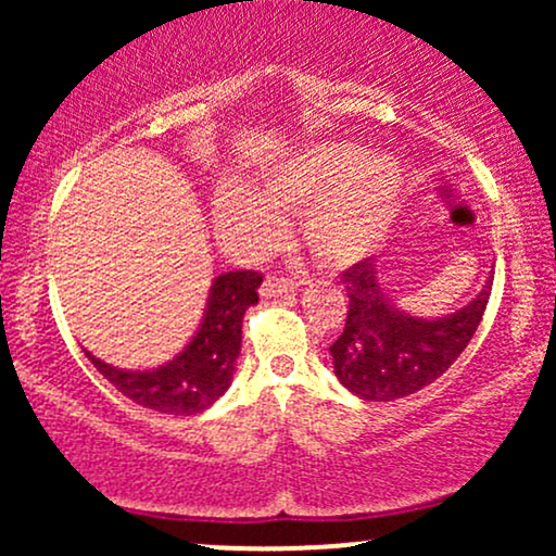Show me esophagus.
Here are the masks:
<instances>
[{"label": "esophagus", "instance_id": "1", "mask_svg": "<svg viewBox=\"0 0 556 556\" xmlns=\"http://www.w3.org/2000/svg\"><path fill=\"white\" fill-rule=\"evenodd\" d=\"M298 287H300L298 277H287V274H269V277L264 279V285H261V292H264L266 298H279V295H287V292H295Z\"/></svg>", "mask_w": 556, "mask_h": 556}]
</instances>
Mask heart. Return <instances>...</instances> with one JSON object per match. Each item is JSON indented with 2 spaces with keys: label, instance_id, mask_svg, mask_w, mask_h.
Segmentation results:
<instances>
[{
  "label": "heart",
  "instance_id": "b5f03b06",
  "mask_svg": "<svg viewBox=\"0 0 556 556\" xmlns=\"http://www.w3.org/2000/svg\"><path fill=\"white\" fill-rule=\"evenodd\" d=\"M402 177L384 156L355 143H321L258 177L256 188L225 182L214 225L232 245L258 251L282 232L277 212L300 213V235L318 258L344 264L384 238L400 206Z\"/></svg>",
  "mask_w": 556,
  "mask_h": 556
}]
</instances>
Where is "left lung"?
<instances>
[{"mask_svg": "<svg viewBox=\"0 0 556 556\" xmlns=\"http://www.w3.org/2000/svg\"><path fill=\"white\" fill-rule=\"evenodd\" d=\"M491 282L457 314L426 321L389 303L376 279V264L363 258L342 271L348 318L331 344L334 374L361 400L389 402L433 384L473 340L489 305Z\"/></svg>", "mask_w": 556, "mask_h": 556, "instance_id": "1", "label": "left lung"}]
</instances>
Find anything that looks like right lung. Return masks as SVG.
<instances>
[{"mask_svg": "<svg viewBox=\"0 0 556 556\" xmlns=\"http://www.w3.org/2000/svg\"><path fill=\"white\" fill-rule=\"evenodd\" d=\"M261 282L264 277L258 271H227L216 277L206 316L193 342L156 371H123L93 358L91 353H86L88 361L117 392L149 410L167 416H193L206 410L232 381L242 342V316L248 305L258 303Z\"/></svg>", "mask_w": 556, "mask_h": 556, "instance_id": "1", "label": "right lung"}]
</instances>
